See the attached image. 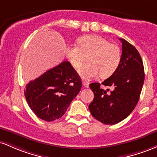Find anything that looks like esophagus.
I'll return each instance as SVG.
<instances>
[{
	"label": "esophagus",
	"instance_id": "obj_1",
	"mask_svg": "<svg viewBox=\"0 0 157 157\" xmlns=\"http://www.w3.org/2000/svg\"><path fill=\"white\" fill-rule=\"evenodd\" d=\"M82 85H83L85 88H88V87H89V82H82Z\"/></svg>",
	"mask_w": 157,
	"mask_h": 157
}]
</instances>
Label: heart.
Masks as SVG:
<instances>
[{
    "instance_id": "1",
    "label": "heart",
    "mask_w": 157,
    "mask_h": 157,
    "mask_svg": "<svg viewBox=\"0 0 157 157\" xmlns=\"http://www.w3.org/2000/svg\"><path fill=\"white\" fill-rule=\"evenodd\" d=\"M78 46H67L65 53L74 68H78L84 56L88 57V64L81 67L78 74L84 80H90L99 74L106 78L117 71L121 59V50L116 44L98 35H88L78 38Z\"/></svg>"
}]
</instances>
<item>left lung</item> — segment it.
<instances>
[{
  "instance_id": "8db88e82",
  "label": "left lung",
  "mask_w": 157,
  "mask_h": 157,
  "mask_svg": "<svg viewBox=\"0 0 157 157\" xmlns=\"http://www.w3.org/2000/svg\"><path fill=\"white\" fill-rule=\"evenodd\" d=\"M119 40L122 43L120 64L101 83L113 90L109 93L110 89H101L99 83L90 84L94 93L90 111L95 119L106 124H117L131 114L140 99L145 80L143 62L138 50L124 38Z\"/></svg>"
}]
</instances>
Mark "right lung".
<instances>
[{
  "label": "right lung",
  "mask_w": 157,
  "mask_h": 157,
  "mask_svg": "<svg viewBox=\"0 0 157 157\" xmlns=\"http://www.w3.org/2000/svg\"><path fill=\"white\" fill-rule=\"evenodd\" d=\"M82 80L69 61H63L26 85L28 105L42 120L52 121L65 113L82 88Z\"/></svg>",
  "instance_id": "1"
}]
</instances>
